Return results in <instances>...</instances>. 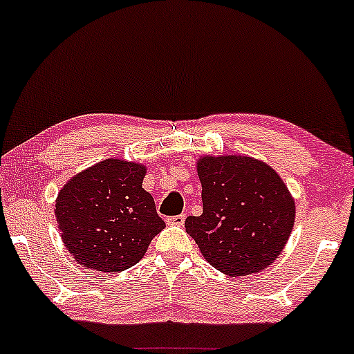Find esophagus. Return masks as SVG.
<instances>
[{"mask_svg":"<svg viewBox=\"0 0 354 354\" xmlns=\"http://www.w3.org/2000/svg\"><path fill=\"white\" fill-rule=\"evenodd\" d=\"M183 221H185V214H177V216L166 218L167 224H176V226H182Z\"/></svg>","mask_w":354,"mask_h":354,"instance_id":"34e87169","label":"esophagus"}]
</instances>
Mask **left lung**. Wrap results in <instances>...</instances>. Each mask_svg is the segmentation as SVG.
I'll return each instance as SVG.
<instances>
[{
  "label": "left lung",
  "mask_w": 354,
  "mask_h": 354,
  "mask_svg": "<svg viewBox=\"0 0 354 354\" xmlns=\"http://www.w3.org/2000/svg\"><path fill=\"white\" fill-rule=\"evenodd\" d=\"M201 216L185 229L214 268L229 277L259 273L278 259L295 224V200L261 160L221 156L198 160Z\"/></svg>",
  "instance_id": "8db88e82"
}]
</instances>
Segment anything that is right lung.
I'll use <instances>...</instances> for the list:
<instances>
[{
  "instance_id": "right-lung-1",
  "label": "right lung",
  "mask_w": 354,
  "mask_h": 354,
  "mask_svg": "<svg viewBox=\"0 0 354 354\" xmlns=\"http://www.w3.org/2000/svg\"><path fill=\"white\" fill-rule=\"evenodd\" d=\"M146 169L107 159L77 174L59 190L55 214L63 244L86 268L118 273L143 259L166 227L145 190Z\"/></svg>"
}]
</instances>
